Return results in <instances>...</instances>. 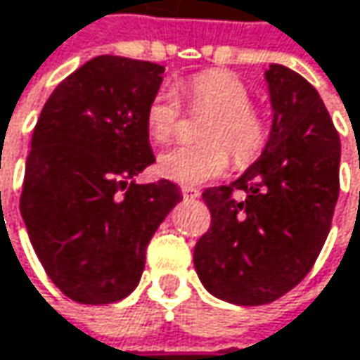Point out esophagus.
<instances>
[{
  "label": "esophagus",
  "mask_w": 360,
  "mask_h": 360,
  "mask_svg": "<svg viewBox=\"0 0 360 360\" xmlns=\"http://www.w3.org/2000/svg\"><path fill=\"white\" fill-rule=\"evenodd\" d=\"M181 194H184V198H186V200H194V198H198V196H200V192H198L196 188H190V186L181 188Z\"/></svg>",
  "instance_id": "34e87169"
}]
</instances>
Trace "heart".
<instances>
[{"mask_svg": "<svg viewBox=\"0 0 360 360\" xmlns=\"http://www.w3.org/2000/svg\"><path fill=\"white\" fill-rule=\"evenodd\" d=\"M184 92L192 105L213 111L205 128L200 145H176L158 158V170L164 179L181 186H198L221 176L230 166V151L236 162H251L266 143V124L249 105L251 92L243 79L228 71L211 69L194 75L184 84ZM179 101L174 92L158 90L147 109L145 126L153 141H168L179 122ZM231 147L228 150L223 143Z\"/></svg>", "mask_w": 360, "mask_h": 360, "instance_id": "1", "label": "heart"}]
</instances>
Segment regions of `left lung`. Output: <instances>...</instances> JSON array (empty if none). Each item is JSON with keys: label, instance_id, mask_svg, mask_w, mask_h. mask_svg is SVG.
I'll use <instances>...</instances> for the list:
<instances>
[{"label": "left lung", "instance_id": "1", "mask_svg": "<svg viewBox=\"0 0 360 360\" xmlns=\"http://www.w3.org/2000/svg\"><path fill=\"white\" fill-rule=\"evenodd\" d=\"M264 77L272 105L266 147L236 181L205 190L211 228L194 249L205 289L236 306L270 304L302 283L340 194V136L316 88L285 65H270Z\"/></svg>", "mask_w": 360, "mask_h": 360}]
</instances>
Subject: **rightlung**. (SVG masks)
I'll list each match as a JSON object with an SVG mask.
<instances>
[{"mask_svg": "<svg viewBox=\"0 0 360 360\" xmlns=\"http://www.w3.org/2000/svg\"><path fill=\"white\" fill-rule=\"evenodd\" d=\"M162 73L96 56L54 88L35 124L20 215L50 281L77 304L130 295L151 236L184 198L168 179L132 181L155 162L145 109Z\"/></svg>", "mask_w": 360, "mask_h": 360, "instance_id": "obj_1", "label": "right lung"}]
</instances>
